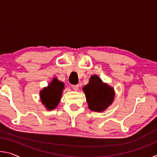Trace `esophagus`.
I'll return each mask as SVG.
<instances>
[{
  "instance_id": "esophagus-1",
  "label": "esophagus",
  "mask_w": 157,
  "mask_h": 157,
  "mask_svg": "<svg viewBox=\"0 0 157 157\" xmlns=\"http://www.w3.org/2000/svg\"><path fill=\"white\" fill-rule=\"evenodd\" d=\"M72 88L75 90V91H78L79 89V85L76 84V85H72Z\"/></svg>"
}]
</instances>
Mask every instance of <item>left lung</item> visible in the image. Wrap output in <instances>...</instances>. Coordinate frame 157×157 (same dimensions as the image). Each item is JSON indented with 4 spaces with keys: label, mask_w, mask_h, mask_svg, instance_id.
Returning a JSON list of instances; mask_svg holds the SVG:
<instances>
[{
    "label": "left lung",
    "mask_w": 157,
    "mask_h": 157,
    "mask_svg": "<svg viewBox=\"0 0 157 157\" xmlns=\"http://www.w3.org/2000/svg\"><path fill=\"white\" fill-rule=\"evenodd\" d=\"M90 110L102 112L112 104L115 98V91L112 86L103 82L99 76H91L89 83L83 87Z\"/></svg>",
    "instance_id": "8db88e82"
}]
</instances>
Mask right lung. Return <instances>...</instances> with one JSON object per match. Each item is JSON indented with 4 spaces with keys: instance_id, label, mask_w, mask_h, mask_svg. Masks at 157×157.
I'll list each match as a JSON object with an SVG mask.
<instances>
[{
    "instance_id": "right-lung-1",
    "label": "right lung",
    "mask_w": 157,
    "mask_h": 157,
    "mask_svg": "<svg viewBox=\"0 0 157 157\" xmlns=\"http://www.w3.org/2000/svg\"><path fill=\"white\" fill-rule=\"evenodd\" d=\"M63 89L64 83L58 80L57 78H53L48 86L41 90L39 92L41 102L47 110L51 111L57 107Z\"/></svg>"
}]
</instances>
